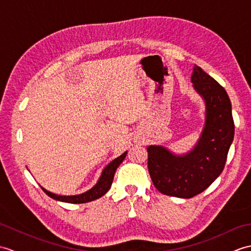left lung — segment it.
<instances>
[{"mask_svg":"<svg viewBox=\"0 0 251 251\" xmlns=\"http://www.w3.org/2000/svg\"><path fill=\"white\" fill-rule=\"evenodd\" d=\"M193 88L205 101V124L200 139L188 153L178 155L163 146L148 147V168L161 193L191 199L221 175L234 139L231 100L221 85L194 66Z\"/></svg>","mask_w":251,"mask_h":251,"instance_id":"1","label":"left lung"}]
</instances>
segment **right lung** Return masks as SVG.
Masks as SVG:
<instances>
[{
	"instance_id": "1",
	"label": "right lung",
	"mask_w": 251,
	"mask_h": 251,
	"mask_svg": "<svg viewBox=\"0 0 251 251\" xmlns=\"http://www.w3.org/2000/svg\"><path fill=\"white\" fill-rule=\"evenodd\" d=\"M127 151L122 154L121 156L116 157L113 159L111 163H109L104 169L101 173V176L99 180L97 181L92 189L84 192L82 194H77V195H58L55 193H51V192L45 190L43 186H41L45 193L49 195L51 199H54L56 201H65V202H70V204H82V202H88L99 199V197L103 196L106 192H108L111 188L112 182H113V178H114V174L116 172L117 167L120 166L121 163L124 161V158L126 157Z\"/></svg>"
}]
</instances>
